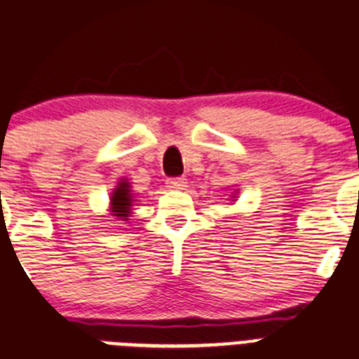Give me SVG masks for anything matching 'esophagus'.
Segmentation results:
<instances>
[{"instance_id": "obj_1", "label": "esophagus", "mask_w": 359, "mask_h": 359, "mask_svg": "<svg viewBox=\"0 0 359 359\" xmlns=\"http://www.w3.org/2000/svg\"><path fill=\"white\" fill-rule=\"evenodd\" d=\"M166 187H168V189H173V191H182L187 187V182H186V179H182V177H177V179L166 180Z\"/></svg>"}]
</instances>
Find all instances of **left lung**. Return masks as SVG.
I'll return each instance as SVG.
<instances>
[{
    "instance_id": "left-lung-1",
    "label": "left lung",
    "mask_w": 359,
    "mask_h": 359,
    "mask_svg": "<svg viewBox=\"0 0 359 359\" xmlns=\"http://www.w3.org/2000/svg\"><path fill=\"white\" fill-rule=\"evenodd\" d=\"M236 193H237V191H233V195H236ZM233 195H230V196H232V202H236V198H237V196H233Z\"/></svg>"
}]
</instances>
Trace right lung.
I'll list each match as a JSON object with an SVG mask.
<instances>
[{
  "mask_svg": "<svg viewBox=\"0 0 359 359\" xmlns=\"http://www.w3.org/2000/svg\"><path fill=\"white\" fill-rule=\"evenodd\" d=\"M136 196L133 193V186H130L129 179L122 177V179L116 182L115 189L111 191L109 195V214L111 217L118 221H127L133 212V205L136 202Z\"/></svg>",
  "mask_w": 359,
  "mask_h": 359,
  "instance_id": "1",
  "label": "right lung"
}]
</instances>
